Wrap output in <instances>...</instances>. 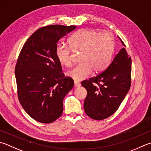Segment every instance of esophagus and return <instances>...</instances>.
<instances>
[{
  "instance_id": "34e87169",
  "label": "esophagus",
  "mask_w": 151,
  "mask_h": 151,
  "mask_svg": "<svg viewBox=\"0 0 151 151\" xmlns=\"http://www.w3.org/2000/svg\"><path fill=\"white\" fill-rule=\"evenodd\" d=\"M74 84H75V87H80L81 86V83H80V82H77V81H75L74 82Z\"/></svg>"
}]
</instances>
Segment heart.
I'll return each mask as SVG.
<instances>
[{"mask_svg": "<svg viewBox=\"0 0 151 151\" xmlns=\"http://www.w3.org/2000/svg\"><path fill=\"white\" fill-rule=\"evenodd\" d=\"M69 46L59 44L56 55L59 61L66 67L72 65L73 51L81 52L79 63L68 71L67 75L75 81L87 78L93 70L99 73L108 67L113 57L114 42L109 32H98L88 29L76 31L69 39Z\"/></svg>", "mask_w": 151, "mask_h": 151, "instance_id": "1", "label": "heart"}]
</instances>
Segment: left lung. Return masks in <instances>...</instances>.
Instances as JSON below:
<instances>
[{
	"label": "left lung",
	"instance_id": "1",
	"mask_svg": "<svg viewBox=\"0 0 151 151\" xmlns=\"http://www.w3.org/2000/svg\"><path fill=\"white\" fill-rule=\"evenodd\" d=\"M119 39L125 46L123 41ZM131 73V58L123 48L104 71L82 81V86L87 90L84 103L86 114L96 120L113 114L130 88Z\"/></svg>",
	"mask_w": 151,
	"mask_h": 151
}]
</instances>
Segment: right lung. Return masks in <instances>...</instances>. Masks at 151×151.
Returning <instances> with one entry per match:
<instances>
[{
  "instance_id": "right-lung-1",
  "label": "right lung",
  "mask_w": 151,
  "mask_h": 151,
  "mask_svg": "<svg viewBox=\"0 0 151 151\" xmlns=\"http://www.w3.org/2000/svg\"><path fill=\"white\" fill-rule=\"evenodd\" d=\"M76 27L53 25L35 31L23 45L15 68L17 96L25 112L38 122H53L63 113L73 80L65 76L56 55L62 37Z\"/></svg>"
}]
</instances>
